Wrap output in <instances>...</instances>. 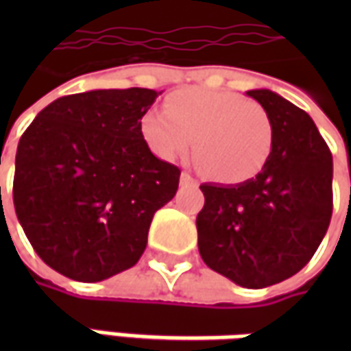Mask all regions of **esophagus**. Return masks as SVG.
Masks as SVG:
<instances>
[{"label": "esophagus", "mask_w": 351, "mask_h": 351, "mask_svg": "<svg viewBox=\"0 0 351 351\" xmlns=\"http://www.w3.org/2000/svg\"><path fill=\"white\" fill-rule=\"evenodd\" d=\"M180 184H182V186H197V180L191 175H188V173H182V175H180Z\"/></svg>", "instance_id": "obj_1"}]
</instances>
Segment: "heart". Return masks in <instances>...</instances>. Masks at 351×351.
Here are the masks:
<instances>
[{"label":"heart","mask_w":351,"mask_h":351,"mask_svg":"<svg viewBox=\"0 0 351 351\" xmlns=\"http://www.w3.org/2000/svg\"><path fill=\"white\" fill-rule=\"evenodd\" d=\"M141 135L158 158L173 161L190 152L220 184H241L261 173L271 158L274 130L263 107L233 92L186 88L171 93L165 114L148 110Z\"/></svg>","instance_id":"obj_1"}]
</instances>
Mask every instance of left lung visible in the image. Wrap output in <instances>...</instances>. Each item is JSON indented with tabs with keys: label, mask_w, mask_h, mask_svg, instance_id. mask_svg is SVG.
I'll return each mask as SVG.
<instances>
[{
	"label": "left lung",
	"mask_w": 351,
	"mask_h": 351,
	"mask_svg": "<svg viewBox=\"0 0 351 351\" xmlns=\"http://www.w3.org/2000/svg\"><path fill=\"white\" fill-rule=\"evenodd\" d=\"M246 93L271 118V158L246 182L201 184L197 244L213 271L259 289L297 274L324 241L332 214V156L302 108L271 90Z\"/></svg>",
	"instance_id": "left-lung-1"
}]
</instances>
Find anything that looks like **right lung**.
<instances>
[{
  "label": "right lung",
  "instance_id": "add662e5",
  "mask_svg": "<svg viewBox=\"0 0 351 351\" xmlns=\"http://www.w3.org/2000/svg\"><path fill=\"white\" fill-rule=\"evenodd\" d=\"M156 97L148 88L64 95L20 137L14 210L37 256L67 278L101 282L133 267L156 210L175 197L180 169L141 135Z\"/></svg>",
  "mask_w": 351,
  "mask_h": 351
}]
</instances>
